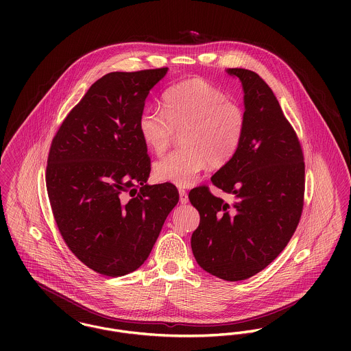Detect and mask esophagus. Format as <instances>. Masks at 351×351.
<instances>
[{"label":"esophagus","instance_id":"obj_1","mask_svg":"<svg viewBox=\"0 0 351 351\" xmlns=\"http://www.w3.org/2000/svg\"><path fill=\"white\" fill-rule=\"evenodd\" d=\"M180 201H181V204H186L189 201L188 193L184 189H180Z\"/></svg>","mask_w":351,"mask_h":351}]
</instances>
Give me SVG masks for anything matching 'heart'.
Segmentation results:
<instances>
[{
    "label": "heart",
    "instance_id": "1",
    "mask_svg": "<svg viewBox=\"0 0 351 351\" xmlns=\"http://www.w3.org/2000/svg\"><path fill=\"white\" fill-rule=\"evenodd\" d=\"M139 135L158 156L180 134L181 150L154 166V177L180 188L192 186L206 166L221 167L239 149L245 132L242 108L215 85L189 80L163 95V110L145 109L138 120Z\"/></svg>",
    "mask_w": 351,
    "mask_h": 351
}]
</instances>
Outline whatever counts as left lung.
I'll return each mask as SVG.
<instances>
[{"label": "left lung", "mask_w": 351, "mask_h": 351, "mask_svg": "<svg viewBox=\"0 0 351 351\" xmlns=\"http://www.w3.org/2000/svg\"><path fill=\"white\" fill-rule=\"evenodd\" d=\"M243 88L245 132L235 155L210 178L226 202L206 186L189 192L200 213L192 251L201 267L226 281L250 278L291 241L304 200V156L292 125L267 84L254 71L227 69Z\"/></svg>", "instance_id": "obj_1"}]
</instances>
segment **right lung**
I'll return each mask as SVG.
<instances>
[{"label": "right lung", "mask_w": 351, "mask_h": 351, "mask_svg": "<svg viewBox=\"0 0 351 351\" xmlns=\"http://www.w3.org/2000/svg\"><path fill=\"white\" fill-rule=\"evenodd\" d=\"M167 67L114 71L96 81L51 143L46 185L59 232L92 270L125 276L150 255L178 202L173 184L149 185L138 120Z\"/></svg>", "instance_id": "right-lung-1"}]
</instances>
